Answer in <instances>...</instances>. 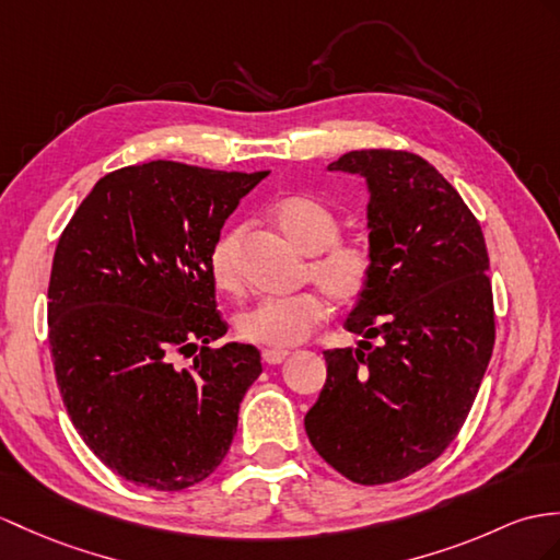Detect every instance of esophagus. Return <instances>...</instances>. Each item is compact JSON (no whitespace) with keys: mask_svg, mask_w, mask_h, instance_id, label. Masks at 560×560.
I'll use <instances>...</instances> for the list:
<instances>
[{"mask_svg":"<svg viewBox=\"0 0 560 560\" xmlns=\"http://www.w3.org/2000/svg\"><path fill=\"white\" fill-rule=\"evenodd\" d=\"M288 357H290L288 349H264V361H266L268 365H278V363H282Z\"/></svg>","mask_w":560,"mask_h":560,"instance_id":"esophagus-1","label":"esophagus"}]
</instances>
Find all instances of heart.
Wrapping results in <instances>:
<instances>
[{
	"mask_svg": "<svg viewBox=\"0 0 560 560\" xmlns=\"http://www.w3.org/2000/svg\"><path fill=\"white\" fill-rule=\"evenodd\" d=\"M272 223L294 247L311 256L308 276L339 306H349L363 294L371 278V256L357 242L337 240L339 218L325 201L311 195L282 197L270 211ZM240 230H225L209 252V276L221 292L240 290L237 244ZM330 306L318 292L294 296H268L244 308L235 318V330L258 347L288 349L316 330Z\"/></svg>",
	"mask_w": 560,
	"mask_h": 560,
	"instance_id": "heart-1",
	"label": "heart"
}]
</instances>
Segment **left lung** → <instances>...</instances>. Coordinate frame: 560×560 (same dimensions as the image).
<instances>
[{
  "label": "left lung",
  "instance_id": "1",
  "mask_svg": "<svg viewBox=\"0 0 560 560\" xmlns=\"http://www.w3.org/2000/svg\"><path fill=\"white\" fill-rule=\"evenodd\" d=\"M327 171L361 175L371 278L323 351L327 380L304 418L313 448L359 485L397 482L438 458L466 422L494 349L480 223L418 154L361 149Z\"/></svg>",
  "mask_w": 560,
  "mask_h": 560
}]
</instances>
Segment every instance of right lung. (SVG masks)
Returning <instances> with one entry per match:
<instances>
[{"instance_id":"1","label":"right lung","mask_w":560,"mask_h":560,"mask_svg":"<svg viewBox=\"0 0 560 560\" xmlns=\"http://www.w3.org/2000/svg\"><path fill=\"white\" fill-rule=\"evenodd\" d=\"M264 175L175 161L120 168L59 237L47 318L61 399L94 456L135 485L180 492L233 444L261 353L209 347L228 332L209 252ZM180 352L192 366L174 363Z\"/></svg>"}]
</instances>
